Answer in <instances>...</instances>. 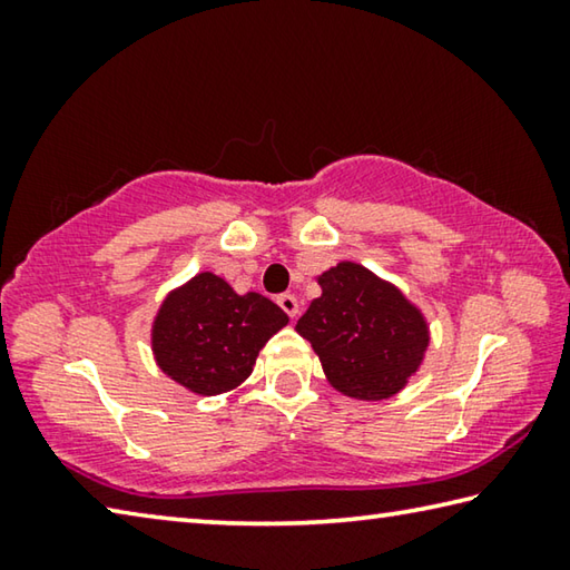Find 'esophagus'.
<instances>
[{
  "instance_id": "obj_1",
  "label": "esophagus",
  "mask_w": 570,
  "mask_h": 570,
  "mask_svg": "<svg viewBox=\"0 0 570 570\" xmlns=\"http://www.w3.org/2000/svg\"><path fill=\"white\" fill-rule=\"evenodd\" d=\"M276 302H278V306H282L288 316H292V320L298 314V298L294 294H282V296L276 298Z\"/></svg>"
}]
</instances>
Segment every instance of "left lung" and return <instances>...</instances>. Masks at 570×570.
Instances as JSON below:
<instances>
[{
    "mask_svg": "<svg viewBox=\"0 0 570 570\" xmlns=\"http://www.w3.org/2000/svg\"><path fill=\"white\" fill-rule=\"evenodd\" d=\"M316 282L322 296L308 304L296 332L312 342L332 387L354 400L397 394L430 344L422 314L360 264H336Z\"/></svg>",
    "mask_w": 570,
    "mask_h": 570,
    "instance_id": "obj_1",
    "label": "left lung"
}]
</instances>
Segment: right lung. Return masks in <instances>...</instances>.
Wrapping results in <instances>:
<instances>
[{"mask_svg": "<svg viewBox=\"0 0 570 570\" xmlns=\"http://www.w3.org/2000/svg\"><path fill=\"white\" fill-rule=\"evenodd\" d=\"M288 324L272 298L236 294L216 274L193 276L163 302L153 324L158 366L196 394L238 387L254 370L258 352Z\"/></svg>", "mask_w": 570, "mask_h": 570, "instance_id": "1", "label": "right lung"}]
</instances>
